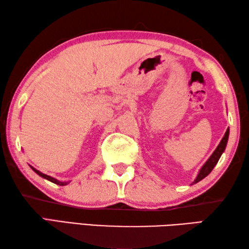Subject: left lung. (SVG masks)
Masks as SVG:
<instances>
[{
  "label": "left lung",
  "mask_w": 249,
  "mask_h": 249,
  "mask_svg": "<svg viewBox=\"0 0 249 249\" xmlns=\"http://www.w3.org/2000/svg\"><path fill=\"white\" fill-rule=\"evenodd\" d=\"M229 135H230V128L226 129V132L224 134V136H223L222 141L220 142V144L216 147V149L213 151V154L210 156V158L206 160V162L204 163L203 166L199 171V174H197L196 180L193 181L192 184L197 183L199 181H201L202 179H204L206 176H208L211 171L213 170V168L216 166V163L218 161V159L221 158L222 154L224 153V150L226 148V145H227V141H229Z\"/></svg>",
  "instance_id": "8db88e82"
}]
</instances>
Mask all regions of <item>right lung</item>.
Wrapping results in <instances>:
<instances>
[{"label": "right lung", "instance_id": "right-lung-1", "mask_svg": "<svg viewBox=\"0 0 249 249\" xmlns=\"http://www.w3.org/2000/svg\"><path fill=\"white\" fill-rule=\"evenodd\" d=\"M31 168H32V169H33L34 171H35V172H36V174H37V175H38V176H40V177H41V178H44V179H47L48 181H52V182H53V183H56V184H58V185H67V184H68V183L70 182V181H69V182H62V181H59V180H57V179H54V178H53V177H50V176H47V175H45V174H43V172H40L39 170H37V169H35V168H34V167H32V166H31Z\"/></svg>", "mask_w": 249, "mask_h": 249}]
</instances>
